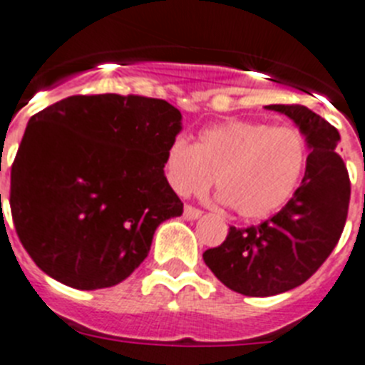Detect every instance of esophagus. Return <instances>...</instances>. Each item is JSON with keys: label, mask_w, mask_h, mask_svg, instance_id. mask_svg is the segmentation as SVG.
Returning a JSON list of instances; mask_svg holds the SVG:
<instances>
[{"label": "esophagus", "mask_w": 365, "mask_h": 365, "mask_svg": "<svg viewBox=\"0 0 365 365\" xmlns=\"http://www.w3.org/2000/svg\"><path fill=\"white\" fill-rule=\"evenodd\" d=\"M201 214H203V212H201L199 208L192 207V205H186V207H185V217H186V220H197Z\"/></svg>", "instance_id": "esophagus-1"}]
</instances>
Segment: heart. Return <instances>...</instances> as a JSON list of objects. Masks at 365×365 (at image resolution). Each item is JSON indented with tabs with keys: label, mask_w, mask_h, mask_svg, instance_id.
Returning a JSON list of instances; mask_svg holds the SVG:
<instances>
[{
	"label": "heart",
	"mask_w": 365,
	"mask_h": 365,
	"mask_svg": "<svg viewBox=\"0 0 365 365\" xmlns=\"http://www.w3.org/2000/svg\"><path fill=\"white\" fill-rule=\"evenodd\" d=\"M310 149L303 133L266 121L232 120L203 130L195 145L177 136L164 173L179 195L205 194L212 180L221 201L244 220H264L297 192Z\"/></svg>",
	"instance_id": "obj_1"
}]
</instances>
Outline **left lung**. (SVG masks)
<instances>
[{
  "label": "left lung",
  "instance_id": "obj_1",
  "mask_svg": "<svg viewBox=\"0 0 365 365\" xmlns=\"http://www.w3.org/2000/svg\"><path fill=\"white\" fill-rule=\"evenodd\" d=\"M266 108L286 114L304 135L307 173L275 216L247 229L230 227L223 244L203 253L227 288L249 297L282 294L310 279L338 244L351 197L347 168L334 151L338 129L303 105Z\"/></svg>",
  "mask_w": 365,
  "mask_h": 365
}]
</instances>
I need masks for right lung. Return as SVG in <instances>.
<instances>
[{"instance_id":"obj_1","label":"right lung","mask_w":365,"mask_h":365,"mask_svg":"<svg viewBox=\"0 0 365 365\" xmlns=\"http://www.w3.org/2000/svg\"><path fill=\"white\" fill-rule=\"evenodd\" d=\"M180 112L142 96H71L34 114L11 170L21 245L46 275L110 288L144 262L162 221L182 214L164 175Z\"/></svg>"}]
</instances>
